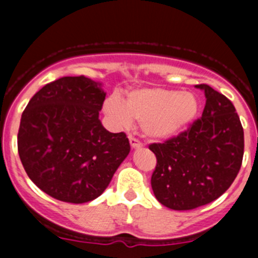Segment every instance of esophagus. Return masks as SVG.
I'll return each mask as SVG.
<instances>
[{
	"mask_svg": "<svg viewBox=\"0 0 258 258\" xmlns=\"http://www.w3.org/2000/svg\"><path fill=\"white\" fill-rule=\"evenodd\" d=\"M128 140H130V145H131V147L134 148V150H136V148H141V147H142V144L139 141V140L134 139V137H132V136H130Z\"/></svg>",
	"mask_w": 258,
	"mask_h": 258,
	"instance_id": "esophagus-1",
	"label": "esophagus"
}]
</instances>
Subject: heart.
<instances>
[{
  "mask_svg": "<svg viewBox=\"0 0 258 258\" xmlns=\"http://www.w3.org/2000/svg\"><path fill=\"white\" fill-rule=\"evenodd\" d=\"M103 111L117 127H128L132 119L141 123L145 137L163 141L176 136L192 123L199 113V101L191 92L170 88H141L127 95L124 103L110 97Z\"/></svg>",
  "mask_w": 258,
  "mask_h": 258,
  "instance_id": "1",
  "label": "heart"
}]
</instances>
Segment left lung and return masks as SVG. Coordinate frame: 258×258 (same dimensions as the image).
<instances>
[{"label": "left lung", "instance_id": "obj_1", "mask_svg": "<svg viewBox=\"0 0 258 258\" xmlns=\"http://www.w3.org/2000/svg\"><path fill=\"white\" fill-rule=\"evenodd\" d=\"M201 118L165 144L150 145L157 158L151 177L160 204L176 211L215 201L232 184L243 157V128L235 106L207 85Z\"/></svg>", "mask_w": 258, "mask_h": 258}]
</instances>
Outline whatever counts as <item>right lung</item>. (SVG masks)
Listing matches in <instances>:
<instances>
[{"label":"right lung","mask_w":258,"mask_h":258,"mask_svg":"<svg viewBox=\"0 0 258 258\" xmlns=\"http://www.w3.org/2000/svg\"><path fill=\"white\" fill-rule=\"evenodd\" d=\"M102 82L67 76L43 86L26 106L18 155L31 181L53 199L85 204L107 188L128 156L123 132L102 126Z\"/></svg>","instance_id":"right-lung-1"}]
</instances>
